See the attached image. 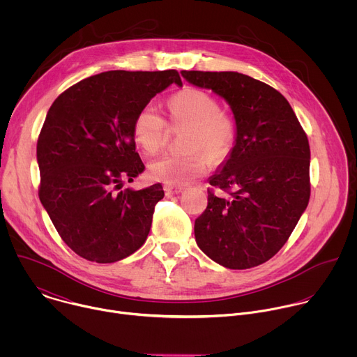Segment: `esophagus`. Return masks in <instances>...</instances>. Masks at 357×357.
Masks as SVG:
<instances>
[{
  "label": "esophagus",
  "instance_id": "obj_1",
  "mask_svg": "<svg viewBox=\"0 0 357 357\" xmlns=\"http://www.w3.org/2000/svg\"><path fill=\"white\" fill-rule=\"evenodd\" d=\"M164 190H165V195H167L168 197H171V196L179 195V193L183 190V188H182V186H174V185H165Z\"/></svg>",
  "mask_w": 357,
  "mask_h": 357
}]
</instances>
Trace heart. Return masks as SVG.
<instances>
[{"mask_svg": "<svg viewBox=\"0 0 357 357\" xmlns=\"http://www.w3.org/2000/svg\"><path fill=\"white\" fill-rule=\"evenodd\" d=\"M168 120L172 127L186 126L179 154H167L152 161L149 176L167 185H185L205 174L211 158L225 161L236 141V121L226 110L219 109L218 100L205 90L185 87L168 101ZM169 126L155 106H142L132 121L137 144L148 154L164 145Z\"/></svg>", "mask_w": 357, "mask_h": 357, "instance_id": "1", "label": "heart"}]
</instances>
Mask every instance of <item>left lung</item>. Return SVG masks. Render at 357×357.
I'll return each mask as SVG.
<instances>
[{"mask_svg":"<svg viewBox=\"0 0 357 357\" xmlns=\"http://www.w3.org/2000/svg\"><path fill=\"white\" fill-rule=\"evenodd\" d=\"M230 105L237 137L211 178L208 208L195 220L199 248L230 270L257 267L281 250L311 196L308 137L288 100L237 72L182 70Z\"/></svg>","mask_w":357,"mask_h":357,"instance_id":"8db88e82","label":"left lung"}]
</instances>
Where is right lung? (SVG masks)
Masks as SVG:
<instances>
[{"mask_svg": "<svg viewBox=\"0 0 357 357\" xmlns=\"http://www.w3.org/2000/svg\"><path fill=\"white\" fill-rule=\"evenodd\" d=\"M172 83L182 86L176 70H110L70 86L50 106L36 144L38 195L77 256L116 263L145 243L162 185L121 186L145 169L134 117Z\"/></svg>", "mask_w": 357, "mask_h": 357, "instance_id": "obj_1", "label": "right lung"}]
</instances>
